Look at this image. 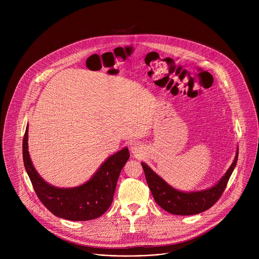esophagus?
<instances>
[{"instance_id": "obj_1", "label": "esophagus", "mask_w": 259, "mask_h": 259, "mask_svg": "<svg viewBox=\"0 0 259 259\" xmlns=\"http://www.w3.org/2000/svg\"><path fill=\"white\" fill-rule=\"evenodd\" d=\"M130 151H131V153H132L134 156H139L140 151H141L140 145H139L138 143H136V142H132L131 145H130Z\"/></svg>"}]
</instances>
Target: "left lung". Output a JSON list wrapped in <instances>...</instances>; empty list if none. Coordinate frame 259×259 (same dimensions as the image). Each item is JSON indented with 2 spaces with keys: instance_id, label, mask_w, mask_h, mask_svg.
Segmentation results:
<instances>
[{
  "instance_id": "left-lung-1",
  "label": "left lung",
  "mask_w": 259,
  "mask_h": 259,
  "mask_svg": "<svg viewBox=\"0 0 259 259\" xmlns=\"http://www.w3.org/2000/svg\"><path fill=\"white\" fill-rule=\"evenodd\" d=\"M239 149L237 147L236 157L226 174L213 187L197 191L181 192L168 184L151 167L141 163L145 179L157 204L165 211L175 215H194L211 208L223 195L228 181L237 165Z\"/></svg>"
}]
</instances>
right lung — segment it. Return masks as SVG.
<instances>
[{
    "instance_id": "add662e5",
    "label": "right lung",
    "mask_w": 259,
    "mask_h": 259,
    "mask_svg": "<svg viewBox=\"0 0 259 259\" xmlns=\"http://www.w3.org/2000/svg\"><path fill=\"white\" fill-rule=\"evenodd\" d=\"M27 138L28 126L22 143L26 173L36 196L55 216L71 221L91 220L101 216L112 205L119 175L130 157L127 147L108 157L84 184L75 188H57L46 182L33 167Z\"/></svg>"
}]
</instances>
